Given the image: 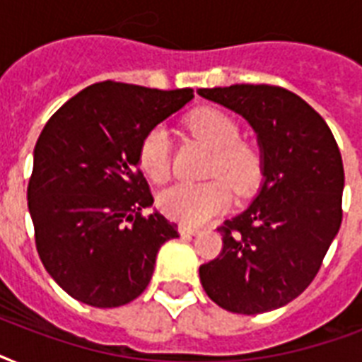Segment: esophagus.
Wrapping results in <instances>:
<instances>
[{
	"label": "esophagus",
	"instance_id": "34e87169",
	"mask_svg": "<svg viewBox=\"0 0 362 362\" xmlns=\"http://www.w3.org/2000/svg\"><path fill=\"white\" fill-rule=\"evenodd\" d=\"M178 231H180V235H197L199 233V227H193V226H187V223H180L178 226Z\"/></svg>",
	"mask_w": 362,
	"mask_h": 362
}]
</instances>
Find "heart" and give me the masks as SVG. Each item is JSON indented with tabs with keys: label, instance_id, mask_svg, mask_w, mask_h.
I'll list each match as a JSON object with an SVG mask.
<instances>
[{
	"label": "heart",
	"instance_id": "1",
	"mask_svg": "<svg viewBox=\"0 0 362 362\" xmlns=\"http://www.w3.org/2000/svg\"><path fill=\"white\" fill-rule=\"evenodd\" d=\"M187 129L212 148L206 182H182L159 193L158 206L170 220L201 226L231 203V189L247 195L263 178V156L240 139V125L214 107H199L186 116ZM139 165L150 180L163 184L170 176V136L163 125L148 129L139 144Z\"/></svg>",
	"mask_w": 362,
	"mask_h": 362
}]
</instances>
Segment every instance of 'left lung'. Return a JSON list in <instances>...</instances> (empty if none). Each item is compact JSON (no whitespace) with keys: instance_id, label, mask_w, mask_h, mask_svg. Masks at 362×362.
<instances>
[{"instance_id":"obj_1","label":"left lung","mask_w":362,"mask_h":362,"mask_svg":"<svg viewBox=\"0 0 362 362\" xmlns=\"http://www.w3.org/2000/svg\"><path fill=\"white\" fill-rule=\"evenodd\" d=\"M257 131L264 182L240 216L223 221L220 255L199 267L218 306L255 315L297 298L320 272L342 223L344 165L325 120L297 93L269 84L201 88Z\"/></svg>"}]
</instances>
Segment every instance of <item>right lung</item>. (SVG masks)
I'll return each instance as SVG.
<instances>
[{"instance_id": "add662e5", "label": "right lung", "mask_w": 362, "mask_h": 362, "mask_svg": "<svg viewBox=\"0 0 362 362\" xmlns=\"http://www.w3.org/2000/svg\"><path fill=\"white\" fill-rule=\"evenodd\" d=\"M192 98V88L105 81L71 98L42 127L28 206L45 269L76 300L95 308L131 303L150 284L161 244L178 237L165 216L142 214L153 197L139 144Z\"/></svg>"}]
</instances>
